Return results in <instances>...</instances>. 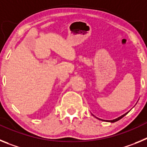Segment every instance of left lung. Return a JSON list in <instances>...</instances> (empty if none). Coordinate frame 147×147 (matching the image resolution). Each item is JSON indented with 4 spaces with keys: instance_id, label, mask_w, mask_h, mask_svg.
Segmentation results:
<instances>
[{
    "instance_id": "8db88e82",
    "label": "left lung",
    "mask_w": 147,
    "mask_h": 147,
    "mask_svg": "<svg viewBox=\"0 0 147 147\" xmlns=\"http://www.w3.org/2000/svg\"><path fill=\"white\" fill-rule=\"evenodd\" d=\"M127 113H125V114H124V115H121V116H120V117H119V118H118V119H114V120H111V121H110V122H115V121H117L120 120V119H122V118L124 117V115H127Z\"/></svg>"
}]
</instances>
